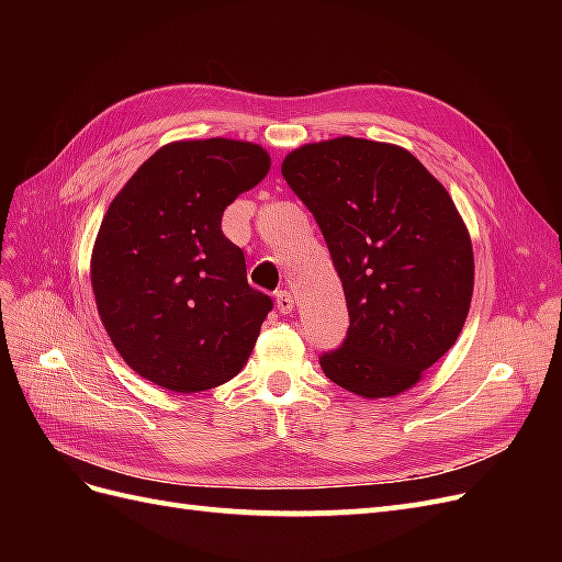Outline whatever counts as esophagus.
I'll list each match as a JSON object with an SVG mask.
<instances>
[{"instance_id":"34e87169","label":"esophagus","mask_w":562,"mask_h":562,"mask_svg":"<svg viewBox=\"0 0 562 562\" xmlns=\"http://www.w3.org/2000/svg\"><path fill=\"white\" fill-rule=\"evenodd\" d=\"M293 307H295L293 295L288 293V291H279V293H277V310H279L281 314H291Z\"/></svg>"}]
</instances>
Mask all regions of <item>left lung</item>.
Masks as SVG:
<instances>
[{"mask_svg": "<svg viewBox=\"0 0 562 562\" xmlns=\"http://www.w3.org/2000/svg\"><path fill=\"white\" fill-rule=\"evenodd\" d=\"M281 173L347 297L345 342L318 359L326 378L363 398L411 389L457 342L473 295L471 239L446 187L407 149L351 135L293 149Z\"/></svg>", "mask_w": 562, "mask_h": 562, "instance_id": "obj_1", "label": "left lung"}]
</instances>
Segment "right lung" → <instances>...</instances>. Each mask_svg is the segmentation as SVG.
<instances>
[{"label": "right lung", "instance_id": "add662e5", "mask_svg": "<svg viewBox=\"0 0 562 562\" xmlns=\"http://www.w3.org/2000/svg\"><path fill=\"white\" fill-rule=\"evenodd\" d=\"M252 143L209 138L157 149L119 192L91 255L100 321L140 378L192 394L239 372L274 307L223 234L229 203L269 173Z\"/></svg>", "mask_w": 562, "mask_h": 562}]
</instances>
